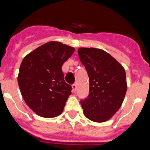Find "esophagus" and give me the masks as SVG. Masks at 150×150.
I'll list each match as a JSON object with an SVG mask.
<instances>
[{
	"label": "esophagus",
	"mask_w": 150,
	"mask_h": 150,
	"mask_svg": "<svg viewBox=\"0 0 150 150\" xmlns=\"http://www.w3.org/2000/svg\"><path fill=\"white\" fill-rule=\"evenodd\" d=\"M72 91H73L74 92L76 91V88H77V85L76 84H73V85H72Z\"/></svg>",
	"instance_id": "esophagus-1"
}]
</instances>
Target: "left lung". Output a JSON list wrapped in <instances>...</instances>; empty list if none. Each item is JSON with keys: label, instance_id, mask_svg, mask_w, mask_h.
<instances>
[{"label": "left lung", "instance_id": "1", "mask_svg": "<svg viewBox=\"0 0 150 150\" xmlns=\"http://www.w3.org/2000/svg\"><path fill=\"white\" fill-rule=\"evenodd\" d=\"M78 56L89 78V94L81 101L92 121L110 120L121 107L127 91L125 71L110 54L95 48H79Z\"/></svg>", "mask_w": 150, "mask_h": 150}]
</instances>
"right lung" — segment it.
I'll return each instance as SVG.
<instances>
[{"instance_id":"1","label":"right lung","mask_w":150,"mask_h":150,"mask_svg":"<svg viewBox=\"0 0 150 150\" xmlns=\"http://www.w3.org/2000/svg\"><path fill=\"white\" fill-rule=\"evenodd\" d=\"M74 51L73 47L50 41L22 60L18 84L25 102L38 115L54 117L63 112L72 87L64 81L62 66Z\"/></svg>"}]
</instances>
